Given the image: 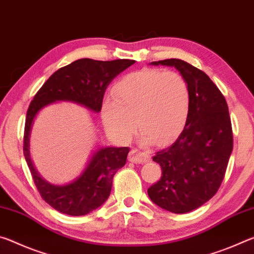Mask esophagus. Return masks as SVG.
Instances as JSON below:
<instances>
[{
    "label": "esophagus",
    "mask_w": 254,
    "mask_h": 254,
    "mask_svg": "<svg viewBox=\"0 0 254 254\" xmlns=\"http://www.w3.org/2000/svg\"><path fill=\"white\" fill-rule=\"evenodd\" d=\"M129 161L132 163H146L149 161V154L147 152L139 151L137 148H132L129 153Z\"/></svg>",
    "instance_id": "obj_1"
}]
</instances>
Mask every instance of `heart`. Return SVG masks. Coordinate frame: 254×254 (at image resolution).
Returning a JSON list of instances; mask_svg holds the SVG:
<instances>
[{"label":"heart","instance_id":"1","mask_svg":"<svg viewBox=\"0 0 254 254\" xmlns=\"http://www.w3.org/2000/svg\"><path fill=\"white\" fill-rule=\"evenodd\" d=\"M190 107V88L181 74L144 68L115 85L114 98L103 103V122L119 140H129L139 125L142 142L165 143L184 129Z\"/></svg>","mask_w":254,"mask_h":254}]
</instances>
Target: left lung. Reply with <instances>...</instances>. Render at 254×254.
<instances>
[{
	"label": "left lung",
	"instance_id": "8db88e82",
	"mask_svg": "<svg viewBox=\"0 0 254 254\" xmlns=\"http://www.w3.org/2000/svg\"><path fill=\"white\" fill-rule=\"evenodd\" d=\"M153 65L174 66L191 92L189 118L174 142L156 152L162 177L147 189L151 200L174 214H186L215 196L233 149V130L226 100L205 72L171 58Z\"/></svg>",
	"mask_w": 254,
	"mask_h": 254
}]
</instances>
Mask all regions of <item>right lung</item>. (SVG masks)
Returning a JSON list of instances; mask_svg holds the SVG:
<instances>
[{"label": "right lung", "mask_w": 254, "mask_h": 254, "mask_svg": "<svg viewBox=\"0 0 254 254\" xmlns=\"http://www.w3.org/2000/svg\"><path fill=\"white\" fill-rule=\"evenodd\" d=\"M135 63L131 60L94 61L82 58L57 69L36 93L27 111L23 154L41 198L54 209L83 216L97 209L110 196L112 179L126 164L129 147H103L94 153L88 166L72 184L55 186L41 178L29 155V136L38 111L55 101H72L99 112L110 82Z\"/></svg>", "instance_id": "add662e5"}]
</instances>
